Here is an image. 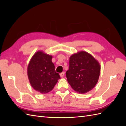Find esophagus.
<instances>
[{"label":"esophagus","instance_id":"34e87169","mask_svg":"<svg viewBox=\"0 0 126 126\" xmlns=\"http://www.w3.org/2000/svg\"><path fill=\"white\" fill-rule=\"evenodd\" d=\"M64 74H65L64 72H62V73H61L60 74V76H61V77H63L64 76Z\"/></svg>","mask_w":126,"mask_h":126}]
</instances>
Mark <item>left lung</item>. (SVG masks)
Instances as JSON below:
<instances>
[{"label": "left lung", "mask_w": 126, "mask_h": 126, "mask_svg": "<svg viewBox=\"0 0 126 126\" xmlns=\"http://www.w3.org/2000/svg\"><path fill=\"white\" fill-rule=\"evenodd\" d=\"M100 74V64L89 53L80 51L70 57L66 77L75 92L79 94L89 92L97 83Z\"/></svg>", "instance_id": "1"}]
</instances>
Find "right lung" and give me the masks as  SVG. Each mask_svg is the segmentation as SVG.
<instances>
[{"instance_id": "obj_1", "label": "right lung", "mask_w": 126, "mask_h": 126, "mask_svg": "<svg viewBox=\"0 0 126 126\" xmlns=\"http://www.w3.org/2000/svg\"><path fill=\"white\" fill-rule=\"evenodd\" d=\"M52 58V56L39 51L33 55L28 66V75L31 86L42 94L51 91L61 79L55 71Z\"/></svg>"}]
</instances>
